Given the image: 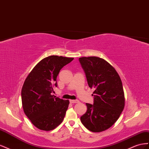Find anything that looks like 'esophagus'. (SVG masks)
<instances>
[{"instance_id":"1","label":"esophagus","mask_w":149,"mask_h":149,"mask_svg":"<svg viewBox=\"0 0 149 149\" xmlns=\"http://www.w3.org/2000/svg\"><path fill=\"white\" fill-rule=\"evenodd\" d=\"M70 102L71 104H77L79 102V101L78 100H70Z\"/></svg>"}]
</instances>
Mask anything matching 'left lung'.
Segmentation results:
<instances>
[{"label": "left lung", "instance_id": "obj_1", "mask_svg": "<svg viewBox=\"0 0 149 149\" xmlns=\"http://www.w3.org/2000/svg\"><path fill=\"white\" fill-rule=\"evenodd\" d=\"M91 88H95L93 104L80 117L82 124L93 132L109 129L119 118L125 107V96L119 75L113 67L99 57L79 58Z\"/></svg>", "mask_w": 149, "mask_h": 149}]
</instances>
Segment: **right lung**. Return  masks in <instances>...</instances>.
<instances>
[{
    "instance_id": "obj_1",
    "label": "right lung",
    "mask_w": 149,
    "mask_h": 149,
    "mask_svg": "<svg viewBox=\"0 0 149 149\" xmlns=\"http://www.w3.org/2000/svg\"><path fill=\"white\" fill-rule=\"evenodd\" d=\"M74 58L51 56L41 60L25 79L21 92L22 108L32 124L50 131L62 122L69 100L51 95L57 87V77L62 68Z\"/></svg>"
}]
</instances>
